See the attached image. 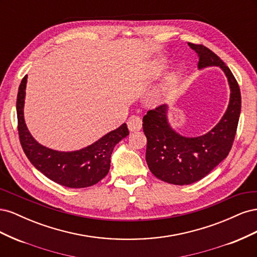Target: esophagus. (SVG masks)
<instances>
[{
    "label": "esophagus",
    "instance_id": "esophagus-1",
    "mask_svg": "<svg viewBox=\"0 0 257 257\" xmlns=\"http://www.w3.org/2000/svg\"><path fill=\"white\" fill-rule=\"evenodd\" d=\"M127 126H128V130L131 132L139 131V130H142L143 121L138 115H132V116H130V119L127 120Z\"/></svg>",
    "mask_w": 257,
    "mask_h": 257
}]
</instances>
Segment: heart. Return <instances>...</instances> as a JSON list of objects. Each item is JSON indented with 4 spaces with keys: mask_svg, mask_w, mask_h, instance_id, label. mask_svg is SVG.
I'll return each mask as SVG.
<instances>
[{
    "mask_svg": "<svg viewBox=\"0 0 257 257\" xmlns=\"http://www.w3.org/2000/svg\"><path fill=\"white\" fill-rule=\"evenodd\" d=\"M176 82H177V75L175 73H172V74H169L168 76H166L165 79L163 80L158 93H157V96L159 98L167 96L169 93L173 91V89L175 88Z\"/></svg>",
    "mask_w": 257,
    "mask_h": 257,
    "instance_id": "b5f03b06",
    "label": "heart"
}]
</instances>
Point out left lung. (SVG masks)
<instances>
[{"label":"left lung","instance_id":"8db88e82","mask_svg":"<svg viewBox=\"0 0 257 257\" xmlns=\"http://www.w3.org/2000/svg\"><path fill=\"white\" fill-rule=\"evenodd\" d=\"M199 57L197 67L219 66L229 84L227 109L219 123L206 134L186 137L176 132L168 121V105L149 110L143 118L147 137L146 161L160 180L176 185L196 182L206 177L227 157L236 135L241 111V94L230 69L214 52L203 45L189 43Z\"/></svg>","mask_w":257,"mask_h":257}]
</instances>
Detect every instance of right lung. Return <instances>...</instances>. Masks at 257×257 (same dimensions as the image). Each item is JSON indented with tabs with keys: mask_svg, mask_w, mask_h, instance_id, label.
Here are the masks:
<instances>
[{
	"mask_svg": "<svg viewBox=\"0 0 257 257\" xmlns=\"http://www.w3.org/2000/svg\"><path fill=\"white\" fill-rule=\"evenodd\" d=\"M28 75L23 77L17 95L18 132L22 149L42 174L66 188L80 189L94 185L108 174L113 148L130 133L126 123L98 141L75 151H58L38 143L30 133L25 120Z\"/></svg>",
	"mask_w": 257,
	"mask_h": 257,
	"instance_id": "obj_1",
	"label": "right lung"
}]
</instances>
